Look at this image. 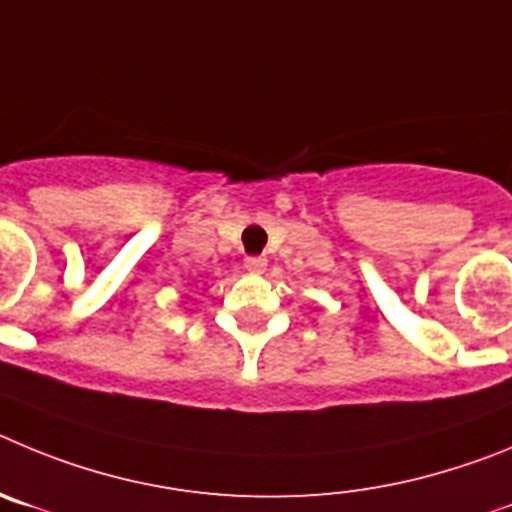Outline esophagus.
<instances>
[{
    "label": "esophagus",
    "instance_id": "obj_1",
    "mask_svg": "<svg viewBox=\"0 0 512 512\" xmlns=\"http://www.w3.org/2000/svg\"><path fill=\"white\" fill-rule=\"evenodd\" d=\"M265 267H267V260L262 255H255V257H245V270L247 273H265Z\"/></svg>",
    "mask_w": 512,
    "mask_h": 512
}]
</instances>
